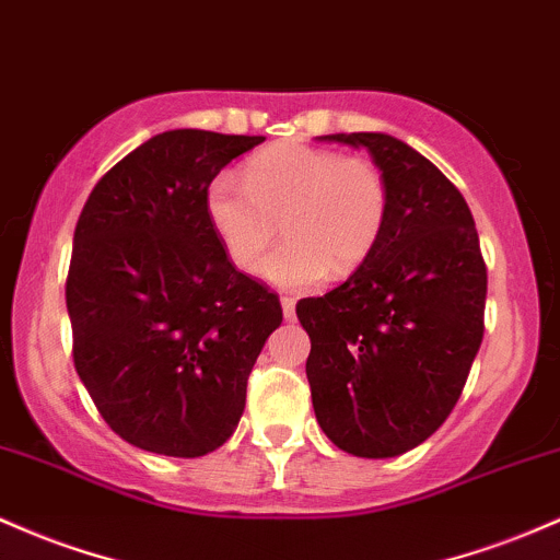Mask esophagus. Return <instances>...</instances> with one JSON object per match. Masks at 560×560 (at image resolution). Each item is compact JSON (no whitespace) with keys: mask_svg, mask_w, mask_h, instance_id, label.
I'll use <instances>...</instances> for the list:
<instances>
[{"mask_svg":"<svg viewBox=\"0 0 560 560\" xmlns=\"http://www.w3.org/2000/svg\"><path fill=\"white\" fill-rule=\"evenodd\" d=\"M294 305H298V300H294V298H281V308H284L287 322H292V318H294Z\"/></svg>","mask_w":560,"mask_h":560,"instance_id":"1","label":"esophagus"}]
</instances>
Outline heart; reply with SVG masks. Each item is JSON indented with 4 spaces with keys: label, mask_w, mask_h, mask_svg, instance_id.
I'll list each match as a JSON object with an SVG mask.
<instances>
[{
    "label": "heart",
    "mask_w": 560,
    "mask_h": 560,
    "mask_svg": "<svg viewBox=\"0 0 560 560\" xmlns=\"http://www.w3.org/2000/svg\"><path fill=\"white\" fill-rule=\"evenodd\" d=\"M205 212L220 247L244 273L260 268L281 220L287 242L262 273L287 290H313L372 255L388 223L390 188L370 159L287 143L249 159L244 183L214 177Z\"/></svg>",
    "instance_id": "heart-1"
}]
</instances>
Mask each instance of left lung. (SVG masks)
<instances>
[{
  "label": "left lung",
  "instance_id": "left-lung-1",
  "mask_svg": "<svg viewBox=\"0 0 560 560\" xmlns=\"http://www.w3.org/2000/svg\"><path fill=\"white\" fill-rule=\"evenodd\" d=\"M372 153L390 212L346 284L298 303L316 420L353 457H396L452 415L483 340L487 262L454 183L385 132L322 135Z\"/></svg>",
  "mask_w": 560,
  "mask_h": 560
}]
</instances>
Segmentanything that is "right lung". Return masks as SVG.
Returning a JSON list of instances; mask_svg holds the SVG:
<instances>
[{
    "mask_svg": "<svg viewBox=\"0 0 560 560\" xmlns=\"http://www.w3.org/2000/svg\"><path fill=\"white\" fill-rule=\"evenodd\" d=\"M262 135L170 130L92 188L73 231V366L108 428L138 450L201 457L231 439L247 380L281 324L279 294L236 270L207 186Z\"/></svg>",
    "mask_w": 560,
    "mask_h": 560,
    "instance_id": "add662e5",
    "label": "right lung"
}]
</instances>
